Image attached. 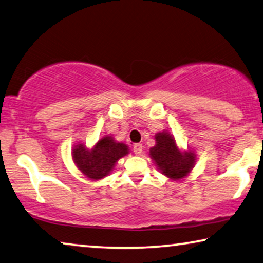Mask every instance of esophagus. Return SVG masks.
<instances>
[{
    "instance_id": "34e87169",
    "label": "esophagus",
    "mask_w": 263,
    "mask_h": 263,
    "mask_svg": "<svg viewBox=\"0 0 263 263\" xmlns=\"http://www.w3.org/2000/svg\"><path fill=\"white\" fill-rule=\"evenodd\" d=\"M133 152H135V154H136L137 156L142 155V152H143V145H142V144H135V145H133Z\"/></svg>"
}]
</instances>
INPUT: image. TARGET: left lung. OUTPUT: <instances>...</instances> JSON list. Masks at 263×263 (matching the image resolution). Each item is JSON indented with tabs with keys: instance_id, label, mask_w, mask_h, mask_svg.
Segmentation results:
<instances>
[{
	"instance_id": "1",
	"label": "left lung",
	"mask_w": 263,
	"mask_h": 263,
	"mask_svg": "<svg viewBox=\"0 0 263 263\" xmlns=\"http://www.w3.org/2000/svg\"><path fill=\"white\" fill-rule=\"evenodd\" d=\"M156 145L150 148V157L164 176L172 181L186 177L194 169L196 154L193 150H182L169 131L156 133Z\"/></svg>"
}]
</instances>
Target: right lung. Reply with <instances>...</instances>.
<instances>
[{
  "instance_id": "add662e5",
  "label": "right lung",
  "mask_w": 263,
  "mask_h": 263,
  "mask_svg": "<svg viewBox=\"0 0 263 263\" xmlns=\"http://www.w3.org/2000/svg\"><path fill=\"white\" fill-rule=\"evenodd\" d=\"M128 152L130 148L126 144L117 142L112 136H104L92 148L80 143L74 145L72 158L86 177L91 181H99L111 174L117 162Z\"/></svg>"
}]
</instances>
